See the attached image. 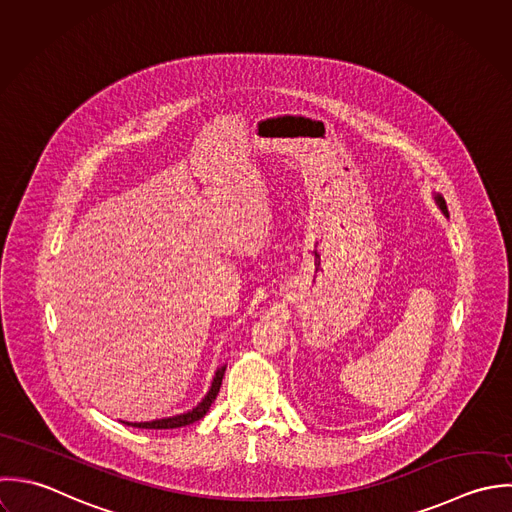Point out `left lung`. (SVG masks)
<instances>
[{
	"label": "left lung",
	"mask_w": 512,
	"mask_h": 512,
	"mask_svg": "<svg viewBox=\"0 0 512 512\" xmlns=\"http://www.w3.org/2000/svg\"><path fill=\"white\" fill-rule=\"evenodd\" d=\"M433 198H435V204L439 206V210L449 218V210H447V202H445V198H443L441 194H437V192L433 194Z\"/></svg>",
	"instance_id": "1"
}]
</instances>
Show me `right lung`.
<instances>
[{
	"mask_svg": "<svg viewBox=\"0 0 512 512\" xmlns=\"http://www.w3.org/2000/svg\"><path fill=\"white\" fill-rule=\"evenodd\" d=\"M224 371H226V365H220V367L214 371L210 389L206 391V395L202 397V401H200L196 407H192L190 411L180 413V415H172V417H165V419H155V421H141V423L123 421V423H125V425H131V427H139V429H176V427H186V425H190V423L200 421V419L208 413L210 405L214 403V399H216V395H218V391H220Z\"/></svg>",
	"mask_w": 512,
	"mask_h": 512,
	"instance_id": "add662e5",
	"label": "right lung"
}]
</instances>
